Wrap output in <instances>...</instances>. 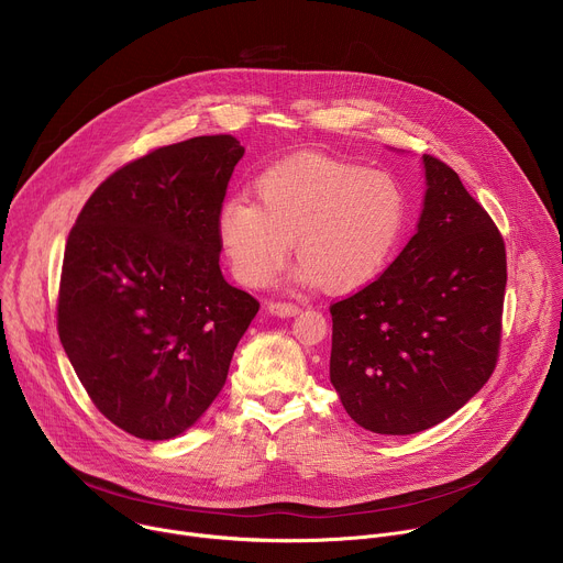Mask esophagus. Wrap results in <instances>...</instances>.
Here are the masks:
<instances>
[{
    "label": "esophagus",
    "mask_w": 563,
    "mask_h": 563,
    "mask_svg": "<svg viewBox=\"0 0 563 563\" xmlns=\"http://www.w3.org/2000/svg\"><path fill=\"white\" fill-rule=\"evenodd\" d=\"M267 309L272 316H278V318H291V316L300 313V307L294 302H269Z\"/></svg>",
    "instance_id": "34e87169"
}]
</instances>
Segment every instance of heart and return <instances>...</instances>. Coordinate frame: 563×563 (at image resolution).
Returning a JSON list of instances; mask_svg holds the SVG:
<instances>
[{
  "mask_svg": "<svg viewBox=\"0 0 563 563\" xmlns=\"http://www.w3.org/2000/svg\"><path fill=\"white\" fill-rule=\"evenodd\" d=\"M254 196L227 200L216 216L227 265L247 287H265L280 272L294 240L302 283L332 294L363 289L406 233L408 196L398 180L332 155L280 159L256 178Z\"/></svg>",
  "mask_w": 563,
  "mask_h": 563,
  "instance_id": "b5f03b06",
  "label": "heart"
}]
</instances>
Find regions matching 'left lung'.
I'll list each match as a JSON object with an SVG mask.
<instances>
[{
    "label": "left lung",
    "mask_w": 563,
    "mask_h": 563,
    "mask_svg": "<svg viewBox=\"0 0 563 563\" xmlns=\"http://www.w3.org/2000/svg\"><path fill=\"white\" fill-rule=\"evenodd\" d=\"M417 233L367 287L330 307V380L376 434H417L484 387L497 365L506 291L499 229L456 172L423 155Z\"/></svg>",
    "instance_id": "8db88e82"
}]
</instances>
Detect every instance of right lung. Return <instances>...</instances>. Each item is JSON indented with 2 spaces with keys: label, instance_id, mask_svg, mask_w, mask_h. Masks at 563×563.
<instances>
[{
  "label": "right lung",
  "instance_id": "1",
  "mask_svg": "<svg viewBox=\"0 0 563 563\" xmlns=\"http://www.w3.org/2000/svg\"><path fill=\"white\" fill-rule=\"evenodd\" d=\"M245 146L200 135L109 176L68 233L57 332L96 408L167 441L220 394L258 300L220 272L216 216Z\"/></svg>",
  "mask_w": 563,
  "mask_h": 563
}]
</instances>
